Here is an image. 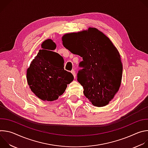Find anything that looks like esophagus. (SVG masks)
<instances>
[{
    "instance_id": "34e87169",
    "label": "esophagus",
    "mask_w": 148,
    "mask_h": 148,
    "mask_svg": "<svg viewBox=\"0 0 148 148\" xmlns=\"http://www.w3.org/2000/svg\"><path fill=\"white\" fill-rule=\"evenodd\" d=\"M71 73L73 74V75L74 77V78H75V77H76V74H75V71H74V70L71 71Z\"/></svg>"
}]
</instances>
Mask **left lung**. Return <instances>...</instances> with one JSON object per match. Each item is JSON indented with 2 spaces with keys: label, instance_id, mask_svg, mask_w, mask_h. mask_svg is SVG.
<instances>
[{
  "label": "left lung",
  "instance_id": "obj_1",
  "mask_svg": "<svg viewBox=\"0 0 148 148\" xmlns=\"http://www.w3.org/2000/svg\"><path fill=\"white\" fill-rule=\"evenodd\" d=\"M62 45L70 52L82 57L77 80L84 94L95 107L109 103L118 91L122 76L120 54L110 38L96 28L62 37Z\"/></svg>",
  "mask_w": 148,
  "mask_h": 148
}]
</instances>
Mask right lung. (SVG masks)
<instances>
[{"label": "right lung", "mask_w": 148, "mask_h": 148, "mask_svg": "<svg viewBox=\"0 0 148 148\" xmlns=\"http://www.w3.org/2000/svg\"><path fill=\"white\" fill-rule=\"evenodd\" d=\"M41 50L27 70V81L31 91L42 101H53L64 92L74 79L73 74L64 70V59L51 50L56 48L51 39L42 43Z\"/></svg>", "instance_id": "right-lung-1"}]
</instances>
